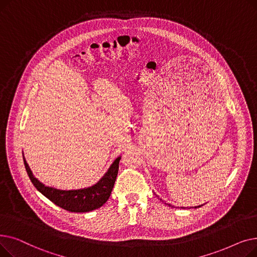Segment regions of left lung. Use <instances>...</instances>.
<instances>
[{"label":"left lung","instance_id":"1","mask_svg":"<svg viewBox=\"0 0 257 257\" xmlns=\"http://www.w3.org/2000/svg\"><path fill=\"white\" fill-rule=\"evenodd\" d=\"M195 208H196V207H195Z\"/></svg>","mask_w":257,"mask_h":257}]
</instances>
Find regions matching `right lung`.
<instances>
[{
	"label": "right lung",
	"instance_id": "right-lung-1",
	"mask_svg": "<svg viewBox=\"0 0 257 257\" xmlns=\"http://www.w3.org/2000/svg\"><path fill=\"white\" fill-rule=\"evenodd\" d=\"M119 159L120 157H117L113 161L109 170L97 184L78 191H60L46 186L33 176L25 158L24 165L33 185L54 204L71 212H87L100 208L110 197L118 172Z\"/></svg>",
	"mask_w": 257,
	"mask_h": 257
}]
</instances>
